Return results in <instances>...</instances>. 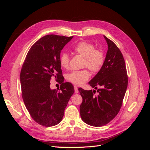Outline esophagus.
<instances>
[{"mask_svg":"<svg viewBox=\"0 0 150 150\" xmlns=\"http://www.w3.org/2000/svg\"><path fill=\"white\" fill-rule=\"evenodd\" d=\"M74 91H75V93H79V91H78V88L76 86H74Z\"/></svg>","mask_w":150,"mask_h":150,"instance_id":"obj_1","label":"esophagus"}]
</instances>
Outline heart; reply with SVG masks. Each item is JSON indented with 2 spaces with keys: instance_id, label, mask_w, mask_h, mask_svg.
<instances>
[{
  "instance_id": "heart-1",
  "label": "heart",
  "mask_w": 150,
  "mask_h": 150,
  "mask_svg": "<svg viewBox=\"0 0 150 150\" xmlns=\"http://www.w3.org/2000/svg\"><path fill=\"white\" fill-rule=\"evenodd\" d=\"M75 54L84 57L83 67H87L93 72L101 69L104 61V54L100 49H95L93 44L86 41H81L72 48ZM59 62L63 68L69 67V56L66 52H62L59 57ZM90 76L87 69L74 71L66 76V79L69 82L75 84H82L87 81Z\"/></svg>"
}]
</instances>
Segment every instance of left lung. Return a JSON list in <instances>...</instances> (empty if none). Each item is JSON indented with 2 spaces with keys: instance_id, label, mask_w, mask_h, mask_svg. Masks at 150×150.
Here are the masks:
<instances>
[{
  "instance_id": "1",
  "label": "left lung",
  "mask_w": 150,
  "mask_h": 150,
  "mask_svg": "<svg viewBox=\"0 0 150 150\" xmlns=\"http://www.w3.org/2000/svg\"><path fill=\"white\" fill-rule=\"evenodd\" d=\"M108 50L100 71L89 82L95 89L79 88L83 102L80 115L86 124L103 126L119 112L128 86V74L124 57L116 45L104 35ZM97 92L98 95L95 94Z\"/></svg>"
}]
</instances>
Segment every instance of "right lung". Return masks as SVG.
I'll list each match as a JSON object with an SVG mask.
<instances>
[{
    "mask_svg": "<svg viewBox=\"0 0 150 150\" xmlns=\"http://www.w3.org/2000/svg\"><path fill=\"white\" fill-rule=\"evenodd\" d=\"M72 38L44 36L32 46L22 64L20 75L22 98L32 118L40 125L49 127L59 123L74 93L73 85L63 82L59 62L61 50ZM52 77L60 81L59 91L50 88Z\"/></svg>",
    "mask_w": 150,
    "mask_h": 150,
    "instance_id": "add662e5",
    "label": "right lung"
}]
</instances>
